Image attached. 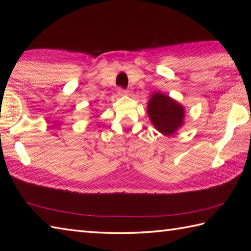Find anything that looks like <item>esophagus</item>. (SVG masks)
<instances>
[{"mask_svg": "<svg viewBox=\"0 0 251 251\" xmlns=\"http://www.w3.org/2000/svg\"><path fill=\"white\" fill-rule=\"evenodd\" d=\"M119 94L122 95H128L129 94V90L128 89H124V88H120L119 89Z\"/></svg>", "mask_w": 251, "mask_h": 251, "instance_id": "obj_1", "label": "esophagus"}]
</instances>
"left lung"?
Wrapping results in <instances>:
<instances>
[{
    "mask_svg": "<svg viewBox=\"0 0 251 251\" xmlns=\"http://www.w3.org/2000/svg\"><path fill=\"white\" fill-rule=\"evenodd\" d=\"M148 114L158 131L172 135L182 125L184 109L167 95L155 93L148 103Z\"/></svg>",
    "mask_w": 251,
    "mask_h": 251,
    "instance_id": "1",
    "label": "left lung"
}]
</instances>
